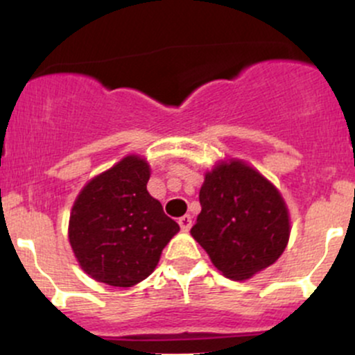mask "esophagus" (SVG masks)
<instances>
[{"mask_svg":"<svg viewBox=\"0 0 355 355\" xmlns=\"http://www.w3.org/2000/svg\"><path fill=\"white\" fill-rule=\"evenodd\" d=\"M178 223H180V229L183 232H189L191 227V217L190 215H183V217L178 218Z\"/></svg>","mask_w":355,"mask_h":355,"instance_id":"obj_1","label":"esophagus"}]
</instances>
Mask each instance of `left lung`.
<instances>
[{
    "mask_svg": "<svg viewBox=\"0 0 355 355\" xmlns=\"http://www.w3.org/2000/svg\"><path fill=\"white\" fill-rule=\"evenodd\" d=\"M202 210L191 237L217 270L247 280L270 267L291 237V217L280 191L243 160H220L205 173Z\"/></svg>",
    "mask_w": 355,
    "mask_h": 355,
    "instance_id": "1",
    "label": "left lung"
}]
</instances>
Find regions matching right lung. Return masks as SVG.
<instances>
[{"instance_id":"1","label":"right lung","mask_w":355,"mask_h":355,"mask_svg":"<svg viewBox=\"0 0 355 355\" xmlns=\"http://www.w3.org/2000/svg\"><path fill=\"white\" fill-rule=\"evenodd\" d=\"M148 162L126 155L93 177L73 203L68 240L81 270L96 282L133 287L145 280L180 230L148 193Z\"/></svg>"}]
</instances>
